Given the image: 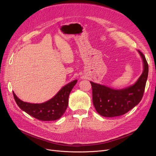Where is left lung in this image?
Instances as JSON below:
<instances>
[{
	"instance_id": "8db88e82",
	"label": "left lung",
	"mask_w": 156,
	"mask_h": 156,
	"mask_svg": "<svg viewBox=\"0 0 156 156\" xmlns=\"http://www.w3.org/2000/svg\"><path fill=\"white\" fill-rule=\"evenodd\" d=\"M143 61V73L136 82L129 87L115 90L90 82L92 101L96 111L105 117L123 115L142 100L148 74V64L142 52L138 51Z\"/></svg>"
}]
</instances>
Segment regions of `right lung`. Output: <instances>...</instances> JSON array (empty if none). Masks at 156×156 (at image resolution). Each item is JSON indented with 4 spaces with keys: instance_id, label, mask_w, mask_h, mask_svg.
I'll return each mask as SVG.
<instances>
[{
    "instance_id": "obj_1",
    "label": "right lung",
    "mask_w": 156,
    "mask_h": 156,
    "mask_svg": "<svg viewBox=\"0 0 156 156\" xmlns=\"http://www.w3.org/2000/svg\"><path fill=\"white\" fill-rule=\"evenodd\" d=\"M75 80L67 84L51 100L42 103H30L21 101L13 92L17 105L21 110L41 121L56 120L62 116L68 105V97L77 83Z\"/></svg>"
}]
</instances>
